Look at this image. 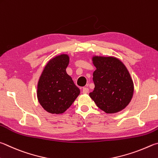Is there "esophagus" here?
I'll use <instances>...</instances> for the list:
<instances>
[{
  "instance_id": "esophagus-1",
  "label": "esophagus",
  "mask_w": 158,
  "mask_h": 158,
  "mask_svg": "<svg viewBox=\"0 0 158 158\" xmlns=\"http://www.w3.org/2000/svg\"><path fill=\"white\" fill-rule=\"evenodd\" d=\"M89 93V89L86 87L83 88V93L84 94H87Z\"/></svg>"
}]
</instances>
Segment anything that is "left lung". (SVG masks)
Returning a JSON list of instances; mask_svg holds the SVG:
<instances>
[{
  "instance_id": "1",
  "label": "left lung",
  "mask_w": 158,
  "mask_h": 158,
  "mask_svg": "<svg viewBox=\"0 0 158 158\" xmlns=\"http://www.w3.org/2000/svg\"><path fill=\"white\" fill-rule=\"evenodd\" d=\"M94 90L89 93L96 105L106 113L121 111L130 103L133 82L122 61L114 57L94 56Z\"/></svg>"
}]
</instances>
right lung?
Here are the masks:
<instances>
[{"label": "right lung", "instance_id": "right-lung-1", "mask_svg": "<svg viewBox=\"0 0 158 158\" xmlns=\"http://www.w3.org/2000/svg\"><path fill=\"white\" fill-rule=\"evenodd\" d=\"M69 56L61 54L50 60L41 74L37 87V97L45 110L61 114L73 104L80 93L66 73Z\"/></svg>", "mask_w": 158, "mask_h": 158}]
</instances>
